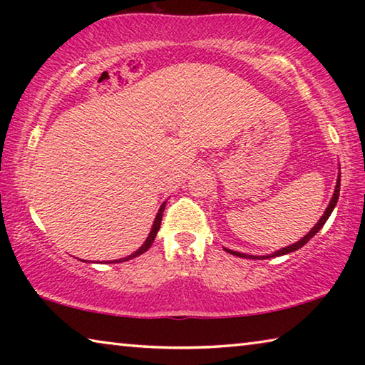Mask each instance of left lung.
<instances>
[{
  "label": "left lung",
  "instance_id": "8db88e82",
  "mask_svg": "<svg viewBox=\"0 0 365 365\" xmlns=\"http://www.w3.org/2000/svg\"><path fill=\"white\" fill-rule=\"evenodd\" d=\"M339 177H341V174L338 175V180H336V187H335V193H333V196H331V200H330V205H329V207L325 209V212H324V215L322 217H320V220L317 222L316 225H314V228H311V232H309L307 235H304V237H302L299 242H296L294 245H289V246H287V248H282V250H279V251H275L274 255H269V256H251V255H243V252H238V251H232V250H227L225 248V251L227 252H230V255H233V256H238V257H246V259H250V257H252V259H267V257H275V256H283V255H288V252H293V251H296V250H299V248H302V246H304L309 240H311L314 235H316L320 228L324 227V224L327 222V219L330 217V214H331V211L333 209H335V206H336V202H338V196H339Z\"/></svg>",
  "mask_w": 365,
  "mask_h": 365
}]
</instances>
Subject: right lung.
Returning <instances> with one entry per match:
<instances>
[{"instance_id":"right-lung-1","label":"right lung","mask_w":365,"mask_h":365,"mask_svg":"<svg viewBox=\"0 0 365 365\" xmlns=\"http://www.w3.org/2000/svg\"><path fill=\"white\" fill-rule=\"evenodd\" d=\"M164 207H165V202H163V206L159 207V211H158L156 219H154V224H153L151 232H150V235H148L146 242H145L143 245H141V248H140V250H137V251H135L133 255H130V256H127V257H122V259H115V261H110V262H125V261H128V259H133V257H137V256H140V255H143L145 251L150 250V246L153 245L154 238H156V235H158L159 227H160V220H163V212H164Z\"/></svg>"}]
</instances>
